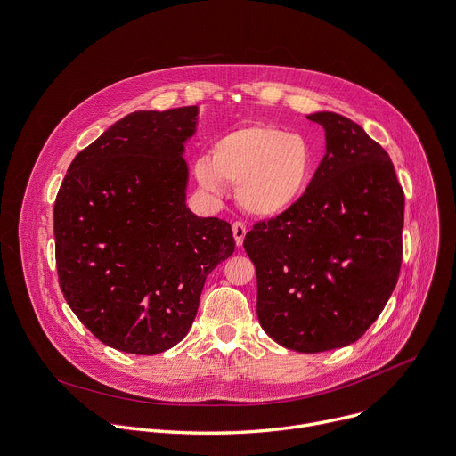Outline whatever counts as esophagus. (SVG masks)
Instances as JSON below:
<instances>
[{
	"label": "esophagus",
	"instance_id": "34e87169",
	"mask_svg": "<svg viewBox=\"0 0 456 456\" xmlns=\"http://www.w3.org/2000/svg\"><path fill=\"white\" fill-rule=\"evenodd\" d=\"M245 234H247V227H245V224H241V222H234V224H232V236H234V241H236V245H238V247H241V245H243Z\"/></svg>",
	"mask_w": 456,
	"mask_h": 456
}]
</instances>
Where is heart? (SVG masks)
Here are the masks:
<instances>
[{
	"instance_id": "obj_1",
	"label": "heart",
	"mask_w": 456,
	"mask_h": 456,
	"mask_svg": "<svg viewBox=\"0 0 456 456\" xmlns=\"http://www.w3.org/2000/svg\"><path fill=\"white\" fill-rule=\"evenodd\" d=\"M314 173L312 144L271 124L231 129L213 142L211 159L194 164V175L208 191L222 192L225 182L238 183L240 206L257 218L289 213L305 197Z\"/></svg>"
}]
</instances>
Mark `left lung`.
I'll list each match as a JSON object with an SVG mask.
<instances>
[{
	"label": "left lung",
	"instance_id": "left-lung-1",
	"mask_svg": "<svg viewBox=\"0 0 456 456\" xmlns=\"http://www.w3.org/2000/svg\"><path fill=\"white\" fill-rule=\"evenodd\" d=\"M322 157L305 197L243 240L257 280V319L303 354L355 343L392 296L403 262L404 191L392 159L354 120L317 111Z\"/></svg>",
	"mask_w": 456,
	"mask_h": 456
}]
</instances>
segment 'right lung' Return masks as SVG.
<instances>
[{"label": "right lung", "mask_w": 456, "mask_h": 456, "mask_svg": "<svg viewBox=\"0 0 456 456\" xmlns=\"http://www.w3.org/2000/svg\"><path fill=\"white\" fill-rule=\"evenodd\" d=\"M197 106L135 111L76 155L53 206L61 292L104 345L155 355L180 343L232 229L185 206L183 142Z\"/></svg>", "instance_id": "obj_1"}]
</instances>
